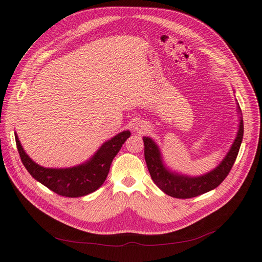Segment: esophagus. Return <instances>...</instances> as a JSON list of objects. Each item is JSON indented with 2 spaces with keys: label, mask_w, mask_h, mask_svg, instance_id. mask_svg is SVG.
I'll use <instances>...</instances> for the list:
<instances>
[{
  "label": "esophagus",
  "mask_w": 262,
  "mask_h": 262,
  "mask_svg": "<svg viewBox=\"0 0 262 262\" xmlns=\"http://www.w3.org/2000/svg\"><path fill=\"white\" fill-rule=\"evenodd\" d=\"M137 130H143V129H142V128H138V129H137Z\"/></svg>",
  "instance_id": "34e87169"
}]
</instances>
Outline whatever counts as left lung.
Returning <instances> with one entry per match:
<instances>
[{
  "mask_svg": "<svg viewBox=\"0 0 262 262\" xmlns=\"http://www.w3.org/2000/svg\"><path fill=\"white\" fill-rule=\"evenodd\" d=\"M238 133L227 155L212 171L199 176H191L173 171L164 163L162 151L153 138L144 136L145 161L151 180L167 195L176 199H190L201 195L220 185L227 178L238 156L243 138V119L238 103Z\"/></svg>",
  "mask_w": 262,
  "mask_h": 262,
  "instance_id": "obj_1",
  "label": "left lung"
}]
</instances>
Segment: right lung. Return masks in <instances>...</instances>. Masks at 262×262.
Instances as JSON below:
<instances>
[{"instance_id": "right-lung-1", "label": "right lung", "mask_w": 262, "mask_h": 262, "mask_svg": "<svg viewBox=\"0 0 262 262\" xmlns=\"http://www.w3.org/2000/svg\"><path fill=\"white\" fill-rule=\"evenodd\" d=\"M129 136V130L118 133L116 136L103 143L88 161L66 168H52L39 165L38 163L30 159V156L23 149L16 133L15 142L23 165L33 179L59 195L79 198L95 192L103 184L114 157L117 155L121 146Z\"/></svg>"}]
</instances>
